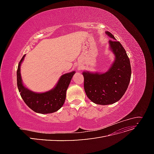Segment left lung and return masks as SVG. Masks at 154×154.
<instances>
[{
	"instance_id": "obj_1",
	"label": "left lung",
	"mask_w": 154,
	"mask_h": 154,
	"mask_svg": "<svg viewBox=\"0 0 154 154\" xmlns=\"http://www.w3.org/2000/svg\"><path fill=\"white\" fill-rule=\"evenodd\" d=\"M106 34L114 39L109 40L110 49L115 56L113 64L105 73H82L88 99L102 105L113 104L122 98L131 78V66L125 49L112 34L109 31H106Z\"/></svg>"
}]
</instances>
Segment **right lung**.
I'll return each instance as SVG.
<instances>
[{"label":"right lung","instance_id":"1","mask_svg":"<svg viewBox=\"0 0 154 154\" xmlns=\"http://www.w3.org/2000/svg\"><path fill=\"white\" fill-rule=\"evenodd\" d=\"M25 56H23L20 60L17 71V87L22 100L35 112L49 114L57 112L64 103L67 89L75 72L72 71L62 75L56 87L51 91L43 93H36L26 88L22 82L20 65Z\"/></svg>","mask_w":154,"mask_h":154}]
</instances>
